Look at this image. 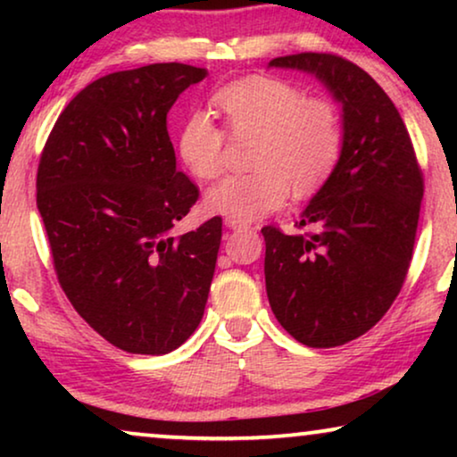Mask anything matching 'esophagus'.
Wrapping results in <instances>:
<instances>
[{"instance_id":"esophagus-1","label":"esophagus","mask_w":457,"mask_h":457,"mask_svg":"<svg viewBox=\"0 0 457 457\" xmlns=\"http://www.w3.org/2000/svg\"><path fill=\"white\" fill-rule=\"evenodd\" d=\"M227 227L228 228H252V222L239 220V218H227Z\"/></svg>"}]
</instances>
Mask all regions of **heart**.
<instances>
[{
    "label": "heart",
    "mask_w": 457,
    "mask_h": 457,
    "mask_svg": "<svg viewBox=\"0 0 457 457\" xmlns=\"http://www.w3.org/2000/svg\"><path fill=\"white\" fill-rule=\"evenodd\" d=\"M227 133L253 137L247 174L212 187L205 208L227 218L249 220L295 199L316 195L333 177L343 154V120L327 97H305L299 87L274 77H245L212 96ZM227 133L202 110L180 124L177 149L193 177L214 180L224 170Z\"/></svg>",
    "instance_id": "b5f03b06"
}]
</instances>
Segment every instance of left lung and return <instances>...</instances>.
<instances>
[{
  "mask_svg": "<svg viewBox=\"0 0 457 457\" xmlns=\"http://www.w3.org/2000/svg\"><path fill=\"white\" fill-rule=\"evenodd\" d=\"M270 66L316 74L343 108V154L327 185L285 235L264 227L266 293L287 333L337 347L368 333L402 291L414 252L422 170L395 104L353 62L293 54Z\"/></svg>",
  "mask_w": 457,
  "mask_h": 457,
  "instance_id": "8db88e82",
  "label": "left lung"
}]
</instances>
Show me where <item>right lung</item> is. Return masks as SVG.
Wrapping results in <instances>:
<instances>
[{
  "label": "right lung",
  "mask_w": 457,
  "mask_h": 457,
  "mask_svg": "<svg viewBox=\"0 0 457 457\" xmlns=\"http://www.w3.org/2000/svg\"><path fill=\"white\" fill-rule=\"evenodd\" d=\"M205 68L149 64L105 74L66 105L37 168L62 291L105 341L162 355L202 322L222 218L174 237L199 189L177 170L168 110Z\"/></svg>",
  "instance_id": "add662e5"
}]
</instances>
